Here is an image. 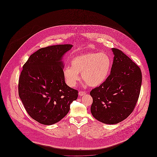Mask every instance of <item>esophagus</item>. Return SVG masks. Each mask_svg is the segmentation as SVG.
Instances as JSON below:
<instances>
[{"label": "esophagus", "mask_w": 157, "mask_h": 157, "mask_svg": "<svg viewBox=\"0 0 157 157\" xmlns=\"http://www.w3.org/2000/svg\"><path fill=\"white\" fill-rule=\"evenodd\" d=\"M86 95V92H83V91H79V95L80 96H84Z\"/></svg>", "instance_id": "1"}]
</instances>
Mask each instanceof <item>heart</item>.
<instances>
[{
    "label": "heart",
    "instance_id": "obj_1",
    "mask_svg": "<svg viewBox=\"0 0 157 157\" xmlns=\"http://www.w3.org/2000/svg\"><path fill=\"white\" fill-rule=\"evenodd\" d=\"M112 64L111 57L104 52H88L75 56L71 60L72 67H66L63 76L68 86H74L82 79L88 86L96 87L101 85L108 78Z\"/></svg>",
    "mask_w": 157,
    "mask_h": 157
}]
</instances>
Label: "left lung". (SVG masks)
I'll list each match as a JSON object with an SVG mask.
<instances>
[{"mask_svg":"<svg viewBox=\"0 0 157 157\" xmlns=\"http://www.w3.org/2000/svg\"><path fill=\"white\" fill-rule=\"evenodd\" d=\"M114 55L111 74L102 84L90 92V112L98 121L116 124L132 113L142 83L140 68L125 54L112 48Z\"/></svg>","mask_w":157,"mask_h":157,"instance_id":"1","label":"left lung"}]
</instances>
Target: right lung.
<instances>
[{
  "label": "right lung",
  "instance_id": "1",
  "mask_svg": "<svg viewBox=\"0 0 157 157\" xmlns=\"http://www.w3.org/2000/svg\"><path fill=\"white\" fill-rule=\"evenodd\" d=\"M72 45L39 49L24 64L19 79V95L32 118L47 125L64 118L78 90L66 84L63 57Z\"/></svg>",
  "mask_w": 157,
  "mask_h": 157
}]
</instances>
